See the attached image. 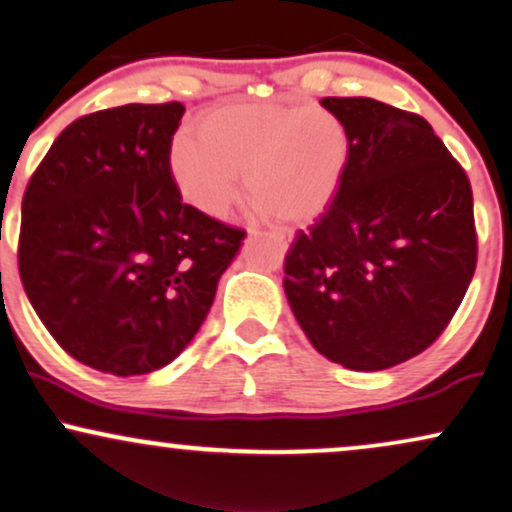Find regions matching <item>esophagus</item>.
<instances>
[{
  "label": "esophagus",
  "mask_w": 512,
  "mask_h": 512,
  "mask_svg": "<svg viewBox=\"0 0 512 512\" xmlns=\"http://www.w3.org/2000/svg\"><path fill=\"white\" fill-rule=\"evenodd\" d=\"M274 238H278V241H290V236L283 234V231H274Z\"/></svg>",
  "instance_id": "obj_1"
}]
</instances>
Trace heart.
<instances>
[{"label":"heart","instance_id":"b5f03b06","mask_svg":"<svg viewBox=\"0 0 512 512\" xmlns=\"http://www.w3.org/2000/svg\"><path fill=\"white\" fill-rule=\"evenodd\" d=\"M349 160L345 122L323 106L234 103L205 113L196 137L170 146V174L186 203L224 217L241 193L283 224L319 217L338 193Z\"/></svg>","mask_w":512,"mask_h":512}]
</instances>
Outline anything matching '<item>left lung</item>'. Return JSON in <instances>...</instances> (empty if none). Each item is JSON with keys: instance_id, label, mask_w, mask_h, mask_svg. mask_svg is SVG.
<instances>
[{"instance_id": "left-lung-1", "label": "left lung", "mask_w": 512, "mask_h": 512, "mask_svg": "<svg viewBox=\"0 0 512 512\" xmlns=\"http://www.w3.org/2000/svg\"><path fill=\"white\" fill-rule=\"evenodd\" d=\"M349 160L328 210L286 255L288 304L323 357L383 371L435 342L477 264L468 174L430 122L366 96H326Z\"/></svg>"}]
</instances>
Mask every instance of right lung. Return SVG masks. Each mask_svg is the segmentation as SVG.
Wrapping results in <instances>:
<instances>
[{"label":"right lung","instance_id":"1","mask_svg":"<svg viewBox=\"0 0 512 512\" xmlns=\"http://www.w3.org/2000/svg\"><path fill=\"white\" fill-rule=\"evenodd\" d=\"M184 106L127 103L58 134L23 196L25 295L70 357L144 375L179 357L245 231L181 196L170 146Z\"/></svg>","mask_w":512,"mask_h":512}]
</instances>
